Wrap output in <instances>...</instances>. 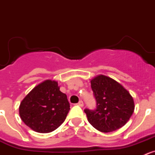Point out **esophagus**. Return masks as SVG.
Returning a JSON list of instances; mask_svg holds the SVG:
<instances>
[{
    "label": "esophagus",
    "instance_id": "obj_1",
    "mask_svg": "<svg viewBox=\"0 0 155 155\" xmlns=\"http://www.w3.org/2000/svg\"><path fill=\"white\" fill-rule=\"evenodd\" d=\"M78 105L79 106H81V107H82V106L84 105V103H83V101H81H81H79V102H78Z\"/></svg>",
    "mask_w": 155,
    "mask_h": 155
}]
</instances>
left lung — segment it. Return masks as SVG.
I'll return each instance as SVG.
<instances>
[{"instance_id":"8db88e82","label":"left lung","mask_w":155,"mask_h":155,"mask_svg":"<svg viewBox=\"0 0 155 155\" xmlns=\"http://www.w3.org/2000/svg\"><path fill=\"white\" fill-rule=\"evenodd\" d=\"M96 109H84L93 127L103 133L113 132L127 124L134 111V98L119 82L100 74L91 80Z\"/></svg>"}]
</instances>
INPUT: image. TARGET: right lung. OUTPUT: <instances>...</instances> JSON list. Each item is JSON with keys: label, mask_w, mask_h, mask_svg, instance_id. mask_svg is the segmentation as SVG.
I'll list each match as a JSON object with an SVG mask.
<instances>
[{"label": "right lung", "mask_w": 155, "mask_h": 155, "mask_svg": "<svg viewBox=\"0 0 155 155\" xmlns=\"http://www.w3.org/2000/svg\"><path fill=\"white\" fill-rule=\"evenodd\" d=\"M70 110L67 95L56 81L46 80L35 86L19 105V115L25 125L37 133L55 130Z\"/></svg>", "instance_id": "1"}]
</instances>
